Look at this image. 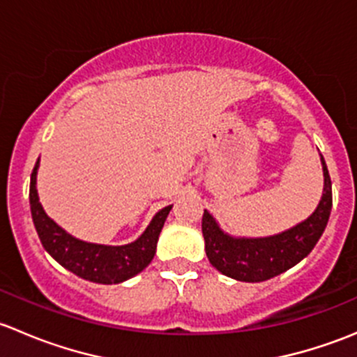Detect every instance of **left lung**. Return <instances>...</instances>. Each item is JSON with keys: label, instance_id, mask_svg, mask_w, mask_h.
Returning <instances> with one entry per match:
<instances>
[{"label": "left lung", "instance_id": "8db88e82", "mask_svg": "<svg viewBox=\"0 0 357 357\" xmlns=\"http://www.w3.org/2000/svg\"><path fill=\"white\" fill-rule=\"evenodd\" d=\"M323 160V158H321ZM325 193L311 218L280 235L268 238H231L215 225L212 215L204 211L202 233L205 252L218 271L238 282H264L305 257L318 243L332 211V179L323 160Z\"/></svg>", "mask_w": 357, "mask_h": 357}]
</instances>
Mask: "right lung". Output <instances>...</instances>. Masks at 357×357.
Returning <instances> with one entry per match:
<instances>
[{
    "instance_id": "right-lung-1",
    "label": "right lung",
    "mask_w": 357,
    "mask_h": 357,
    "mask_svg": "<svg viewBox=\"0 0 357 357\" xmlns=\"http://www.w3.org/2000/svg\"><path fill=\"white\" fill-rule=\"evenodd\" d=\"M36 171H38V162L32 169L31 188H29L32 221H34L36 231H38L43 247L59 264L77 275L79 278H84L93 283L112 285V283H121L138 275L152 262L158 235H160L165 218L171 211V205L158 211L146 231L129 245L109 247L81 242L63 231L45 214L41 204H39L38 190H36Z\"/></svg>"
}]
</instances>
